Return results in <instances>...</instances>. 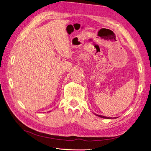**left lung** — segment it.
<instances>
[{
    "mask_svg": "<svg viewBox=\"0 0 151 151\" xmlns=\"http://www.w3.org/2000/svg\"><path fill=\"white\" fill-rule=\"evenodd\" d=\"M96 115H97V116H98V117H101V118H103V119H114L113 117H105V116H103V115H96V114H95ZM116 117H114V119H115Z\"/></svg>",
    "mask_w": 151,
    "mask_h": 151,
    "instance_id": "obj_1",
    "label": "left lung"
}]
</instances>
